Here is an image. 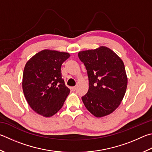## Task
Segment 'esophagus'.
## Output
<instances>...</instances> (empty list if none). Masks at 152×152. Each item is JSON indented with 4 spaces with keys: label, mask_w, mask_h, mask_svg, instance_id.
<instances>
[{
    "label": "esophagus",
    "mask_w": 152,
    "mask_h": 152,
    "mask_svg": "<svg viewBox=\"0 0 152 152\" xmlns=\"http://www.w3.org/2000/svg\"><path fill=\"white\" fill-rule=\"evenodd\" d=\"M71 90L73 91V92H74V91H75L76 90V86H73V87H72L71 88Z\"/></svg>",
    "instance_id": "34e87169"
}]
</instances>
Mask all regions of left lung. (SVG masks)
<instances>
[{
	"label": "left lung",
	"instance_id": "1",
	"mask_svg": "<svg viewBox=\"0 0 152 152\" xmlns=\"http://www.w3.org/2000/svg\"><path fill=\"white\" fill-rule=\"evenodd\" d=\"M87 70L89 89L82 100L97 118L109 115L120 106L125 95L128 78L122 60L106 46L78 52Z\"/></svg>",
	"mask_w": 152,
	"mask_h": 152
}]
</instances>
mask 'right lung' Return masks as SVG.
<instances>
[{
  "instance_id": "right-lung-1",
  "label": "right lung",
  "mask_w": 152,
  "mask_h": 152,
  "mask_svg": "<svg viewBox=\"0 0 152 152\" xmlns=\"http://www.w3.org/2000/svg\"><path fill=\"white\" fill-rule=\"evenodd\" d=\"M70 56L68 52L46 49L34 55L24 66V96L30 107L44 117L56 114L70 93L61 74L62 63Z\"/></svg>"
}]
</instances>
